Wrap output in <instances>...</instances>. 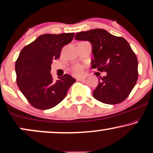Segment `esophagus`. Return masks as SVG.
I'll return each instance as SVG.
<instances>
[{"mask_svg": "<svg viewBox=\"0 0 153 153\" xmlns=\"http://www.w3.org/2000/svg\"><path fill=\"white\" fill-rule=\"evenodd\" d=\"M86 79V77L85 76H82V77H78V78H77V80L78 81H84Z\"/></svg>", "mask_w": 153, "mask_h": 153, "instance_id": "1", "label": "esophagus"}]
</instances>
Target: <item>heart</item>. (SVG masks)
Segmentation results:
<instances>
[{"label": "heart", "instance_id": "obj_1", "mask_svg": "<svg viewBox=\"0 0 153 153\" xmlns=\"http://www.w3.org/2000/svg\"><path fill=\"white\" fill-rule=\"evenodd\" d=\"M72 72L75 75H80L83 73V68L82 65L77 64L72 68Z\"/></svg>", "mask_w": 153, "mask_h": 153}]
</instances>
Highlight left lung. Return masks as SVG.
Returning a JSON list of instances; mask_svg holds the SVG:
<instances>
[{"label":"left lung","mask_w":153,"mask_h":153,"mask_svg":"<svg viewBox=\"0 0 153 153\" xmlns=\"http://www.w3.org/2000/svg\"><path fill=\"white\" fill-rule=\"evenodd\" d=\"M75 39L90 42L94 58L91 61L92 68L107 73L99 79L98 85L93 91L94 97L107 104L124 101L138 77V59L128 42L103 29L78 32Z\"/></svg>","instance_id":"left-lung-1"}]
</instances>
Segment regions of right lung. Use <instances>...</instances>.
I'll return each instance as SVG.
<instances>
[{
	"mask_svg": "<svg viewBox=\"0 0 153 153\" xmlns=\"http://www.w3.org/2000/svg\"><path fill=\"white\" fill-rule=\"evenodd\" d=\"M74 34H42L21 51L15 62L17 84L32 107L39 109L55 107L76 81L68 74L53 80L50 73L53 60L59 59L61 49L72 41Z\"/></svg>",
	"mask_w": 153,
	"mask_h": 153,
	"instance_id": "obj_1",
	"label": "right lung"
}]
</instances>
